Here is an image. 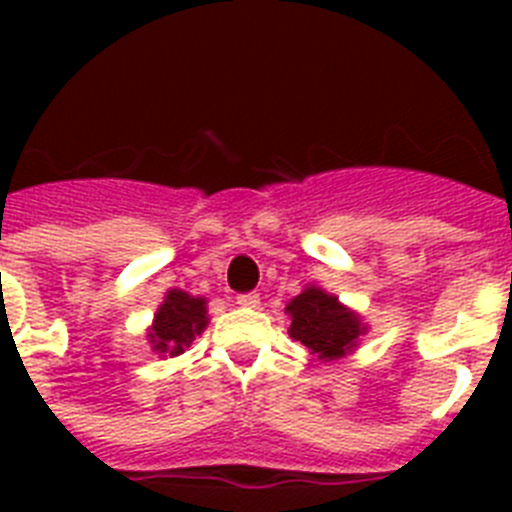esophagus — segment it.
Here are the masks:
<instances>
[{"instance_id":"obj_1","label":"esophagus","mask_w":512,"mask_h":512,"mask_svg":"<svg viewBox=\"0 0 512 512\" xmlns=\"http://www.w3.org/2000/svg\"><path fill=\"white\" fill-rule=\"evenodd\" d=\"M235 302L241 307H256L259 305V295H256V292H246V295L235 297Z\"/></svg>"}]
</instances>
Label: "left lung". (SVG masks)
<instances>
[{"mask_svg":"<svg viewBox=\"0 0 512 512\" xmlns=\"http://www.w3.org/2000/svg\"><path fill=\"white\" fill-rule=\"evenodd\" d=\"M287 315L292 318L289 336L310 348V354L320 361H336L346 356L356 348L359 336L366 333L359 315L320 287L302 289V295L287 305Z\"/></svg>","mask_w":512,"mask_h":512,"instance_id":"left-lung-1","label":"left lung"}]
</instances>
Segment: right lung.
I'll use <instances>...</instances> for the list:
<instances>
[{
    "label": "right lung",
    "instance_id": "right-lung-1",
    "mask_svg": "<svg viewBox=\"0 0 512 512\" xmlns=\"http://www.w3.org/2000/svg\"><path fill=\"white\" fill-rule=\"evenodd\" d=\"M207 325V300L192 297L182 289H169L156 310L151 330H148V341L156 354L179 356L184 348L200 336Z\"/></svg>",
    "mask_w": 512,
    "mask_h": 512
}]
</instances>
